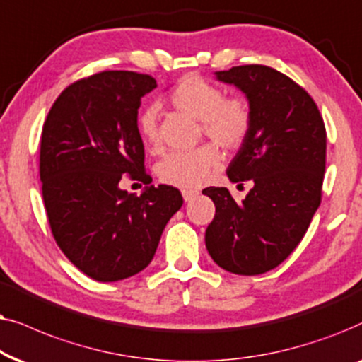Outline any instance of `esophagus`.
Masks as SVG:
<instances>
[{
    "label": "esophagus",
    "instance_id": "34e87169",
    "mask_svg": "<svg viewBox=\"0 0 362 362\" xmlns=\"http://www.w3.org/2000/svg\"><path fill=\"white\" fill-rule=\"evenodd\" d=\"M182 195H184L185 202H190V200H194L195 197H199V192H197V190H184V192H182Z\"/></svg>",
    "mask_w": 362,
    "mask_h": 362
}]
</instances>
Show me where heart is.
<instances>
[{
    "mask_svg": "<svg viewBox=\"0 0 362 362\" xmlns=\"http://www.w3.org/2000/svg\"><path fill=\"white\" fill-rule=\"evenodd\" d=\"M170 104L202 124V131L223 151H237L252 131L253 115L243 99H225L218 86L199 76H185L168 94ZM139 134L156 152L160 146L157 107L151 105L139 115ZM220 165V153L214 146H202L192 152H172L157 163L156 172L165 185L177 189H199Z\"/></svg>",
    "mask_w": 362,
    "mask_h": 362,
    "instance_id": "heart-1",
    "label": "heart"
}]
</instances>
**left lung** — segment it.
Listing matches in <instances>:
<instances>
[{
  "mask_svg": "<svg viewBox=\"0 0 362 362\" xmlns=\"http://www.w3.org/2000/svg\"><path fill=\"white\" fill-rule=\"evenodd\" d=\"M215 77L252 109V131L226 175L253 187L242 204L225 187L202 192L215 204L205 245L220 268L252 276L276 268L305 237L321 204L326 129L311 95L273 67L237 66Z\"/></svg>",
  "mask_w": 362,
  "mask_h": 362,
  "instance_id": "left-lung-1",
  "label": "left lung"
}]
</instances>
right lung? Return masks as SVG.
Segmentation results:
<instances>
[{"label": "right lung", "instance_id": "right-lung-1", "mask_svg": "<svg viewBox=\"0 0 362 362\" xmlns=\"http://www.w3.org/2000/svg\"><path fill=\"white\" fill-rule=\"evenodd\" d=\"M157 88L148 74L104 71L62 90L41 136L40 175L52 237L95 281H119L152 262L162 231L184 199L151 185L137 127L141 99ZM127 180L146 184L141 196Z\"/></svg>", "mask_w": 362, "mask_h": 362}]
</instances>
